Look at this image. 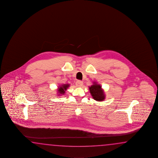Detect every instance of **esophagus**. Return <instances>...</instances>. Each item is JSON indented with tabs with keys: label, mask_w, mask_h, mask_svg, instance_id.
Instances as JSON below:
<instances>
[{
	"label": "esophagus",
	"mask_w": 158,
	"mask_h": 158,
	"mask_svg": "<svg viewBox=\"0 0 158 158\" xmlns=\"http://www.w3.org/2000/svg\"><path fill=\"white\" fill-rule=\"evenodd\" d=\"M83 81H77L76 82V85L78 87H81L83 85Z\"/></svg>",
	"instance_id": "1"
}]
</instances>
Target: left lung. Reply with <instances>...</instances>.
Instances as JSON below:
<instances>
[{"mask_svg": "<svg viewBox=\"0 0 158 158\" xmlns=\"http://www.w3.org/2000/svg\"><path fill=\"white\" fill-rule=\"evenodd\" d=\"M89 92L93 98L98 102H102L105 99V95L100 84L94 82V84L89 87Z\"/></svg>", "mask_w": 158, "mask_h": 158, "instance_id": "obj_1", "label": "left lung"}]
</instances>
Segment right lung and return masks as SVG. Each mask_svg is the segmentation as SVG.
<instances>
[{"label":"right lung","mask_w":158,"mask_h":158,"mask_svg":"<svg viewBox=\"0 0 158 158\" xmlns=\"http://www.w3.org/2000/svg\"><path fill=\"white\" fill-rule=\"evenodd\" d=\"M69 84H65L62 85L61 86H60L58 87V94L59 95H64V94H65V92L67 90V89L69 87Z\"/></svg>","instance_id":"1"}]
</instances>
